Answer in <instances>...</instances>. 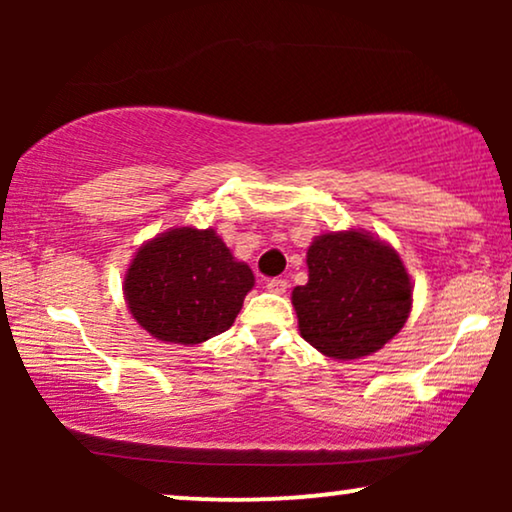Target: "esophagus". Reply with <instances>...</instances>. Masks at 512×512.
<instances>
[{
	"mask_svg": "<svg viewBox=\"0 0 512 512\" xmlns=\"http://www.w3.org/2000/svg\"><path fill=\"white\" fill-rule=\"evenodd\" d=\"M265 286H268V291H272V293H284L286 289H289V282H286L284 277H272L265 282Z\"/></svg>",
	"mask_w": 512,
	"mask_h": 512,
	"instance_id": "obj_1",
	"label": "esophagus"
}]
</instances>
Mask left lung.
Returning a JSON list of instances; mask_svg holds the SVG:
<instances>
[{
    "label": "left lung",
    "instance_id": "obj_1",
    "mask_svg": "<svg viewBox=\"0 0 512 512\" xmlns=\"http://www.w3.org/2000/svg\"><path fill=\"white\" fill-rule=\"evenodd\" d=\"M305 286L291 293L300 335L331 359L352 361L382 349L405 326L412 284L401 256L363 230L314 237Z\"/></svg>",
    "mask_w": 512,
    "mask_h": 512
}]
</instances>
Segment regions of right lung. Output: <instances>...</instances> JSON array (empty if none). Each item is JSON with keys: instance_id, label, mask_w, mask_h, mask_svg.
Returning a JSON list of instances; mask_svg holds the SVG:
<instances>
[{"instance_id": "obj_1", "label": "right lung", "mask_w": 512, "mask_h": 512, "mask_svg": "<svg viewBox=\"0 0 512 512\" xmlns=\"http://www.w3.org/2000/svg\"><path fill=\"white\" fill-rule=\"evenodd\" d=\"M254 286L214 228H170L137 249L125 272V303L153 338L200 345L228 331Z\"/></svg>"}]
</instances>
